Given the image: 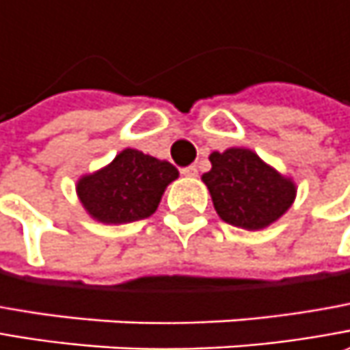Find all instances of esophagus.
I'll list each match as a JSON object with an SVG mask.
<instances>
[{
  "label": "esophagus",
  "instance_id": "esophagus-1",
  "mask_svg": "<svg viewBox=\"0 0 350 350\" xmlns=\"http://www.w3.org/2000/svg\"><path fill=\"white\" fill-rule=\"evenodd\" d=\"M182 174L187 176V178H196L198 176V168L191 164V166H186V168H182Z\"/></svg>",
  "mask_w": 350,
  "mask_h": 350
}]
</instances>
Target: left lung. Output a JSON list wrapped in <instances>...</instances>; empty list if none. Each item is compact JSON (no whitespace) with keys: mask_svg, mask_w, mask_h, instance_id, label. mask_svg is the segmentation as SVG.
Listing matches in <instances>:
<instances>
[{"mask_svg":"<svg viewBox=\"0 0 350 350\" xmlns=\"http://www.w3.org/2000/svg\"><path fill=\"white\" fill-rule=\"evenodd\" d=\"M211 170L201 176L224 223L263 230L293 207L296 182L246 147H228L209 154Z\"/></svg>","mask_w":350,"mask_h":350,"instance_id":"left-lung-1","label":"left lung"}]
</instances>
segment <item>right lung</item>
<instances>
[{"instance_id": "1", "label": "right lung", "mask_w": 350, "mask_h": 350, "mask_svg": "<svg viewBox=\"0 0 350 350\" xmlns=\"http://www.w3.org/2000/svg\"><path fill=\"white\" fill-rule=\"evenodd\" d=\"M178 176V168L168 161L127 147L112 163L81 176L75 191L85 213L96 223L127 224L151 217Z\"/></svg>"}]
</instances>
